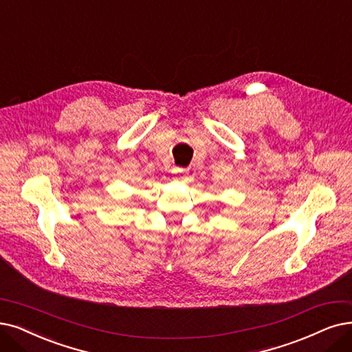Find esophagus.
I'll list each match as a JSON object with an SVG mask.
<instances>
[{
    "mask_svg": "<svg viewBox=\"0 0 352 352\" xmlns=\"http://www.w3.org/2000/svg\"><path fill=\"white\" fill-rule=\"evenodd\" d=\"M175 175H185L188 170L186 168H182V167H173V170H172ZM179 179H184V176H180Z\"/></svg>",
    "mask_w": 352,
    "mask_h": 352,
    "instance_id": "obj_1",
    "label": "esophagus"
}]
</instances>
